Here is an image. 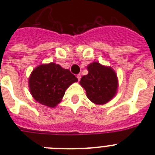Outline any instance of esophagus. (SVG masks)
Returning <instances> with one entry per match:
<instances>
[{
  "mask_svg": "<svg viewBox=\"0 0 155 155\" xmlns=\"http://www.w3.org/2000/svg\"><path fill=\"white\" fill-rule=\"evenodd\" d=\"M77 78L78 79V81L81 80V74H79L77 75Z\"/></svg>",
  "mask_w": 155,
  "mask_h": 155,
  "instance_id": "1",
  "label": "esophagus"
}]
</instances>
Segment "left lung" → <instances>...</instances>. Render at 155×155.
I'll return each mask as SVG.
<instances>
[{"label":"left lung","mask_w":155,"mask_h":155,"mask_svg":"<svg viewBox=\"0 0 155 155\" xmlns=\"http://www.w3.org/2000/svg\"><path fill=\"white\" fill-rule=\"evenodd\" d=\"M88 74L81 78L80 84L88 99L96 105H104L113 99L118 90V78L113 68L98 62L87 67Z\"/></svg>","instance_id":"1"}]
</instances>
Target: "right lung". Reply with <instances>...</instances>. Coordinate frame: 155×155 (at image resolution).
Masks as SVG:
<instances>
[{
    "instance_id": "add662e5",
    "label": "right lung",
    "mask_w": 155,
    "mask_h": 155,
    "mask_svg": "<svg viewBox=\"0 0 155 155\" xmlns=\"http://www.w3.org/2000/svg\"><path fill=\"white\" fill-rule=\"evenodd\" d=\"M77 81L69 70L52 62L37 66L28 78V87L36 102L54 108L62 101L67 88Z\"/></svg>"
}]
</instances>
